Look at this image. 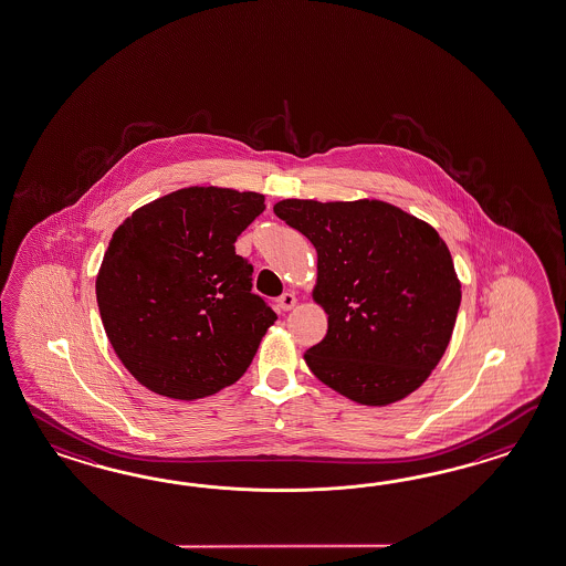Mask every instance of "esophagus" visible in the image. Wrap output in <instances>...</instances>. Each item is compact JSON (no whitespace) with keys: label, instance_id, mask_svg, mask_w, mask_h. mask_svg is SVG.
<instances>
[{"label":"esophagus","instance_id":"esophagus-1","mask_svg":"<svg viewBox=\"0 0 566 566\" xmlns=\"http://www.w3.org/2000/svg\"><path fill=\"white\" fill-rule=\"evenodd\" d=\"M294 304H296V296H294L292 292H284V294L277 298V306H280L282 311L294 308Z\"/></svg>","mask_w":566,"mask_h":566}]
</instances>
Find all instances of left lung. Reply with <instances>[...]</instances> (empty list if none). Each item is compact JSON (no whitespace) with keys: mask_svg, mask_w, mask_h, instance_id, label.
<instances>
[{"mask_svg":"<svg viewBox=\"0 0 566 566\" xmlns=\"http://www.w3.org/2000/svg\"><path fill=\"white\" fill-rule=\"evenodd\" d=\"M317 249L315 303L329 315L304 361L323 385L368 407L428 380L454 332L460 280L438 231L382 200H282L274 207Z\"/></svg>","mask_w":566,"mask_h":566,"instance_id":"obj_1","label":"left lung"}]
</instances>
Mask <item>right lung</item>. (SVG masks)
<instances>
[{
	"instance_id": "1",
	"label": "right lung",
	"mask_w": 566,
	"mask_h": 566,
	"mask_svg": "<svg viewBox=\"0 0 566 566\" xmlns=\"http://www.w3.org/2000/svg\"><path fill=\"white\" fill-rule=\"evenodd\" d=\"M263 193L192 186L135 210L96 277L106 335L126 370L153 392L193 400L237 382L276 313L251 292L253 265L237 237Z\"/></svg>"
}]
</instances>
